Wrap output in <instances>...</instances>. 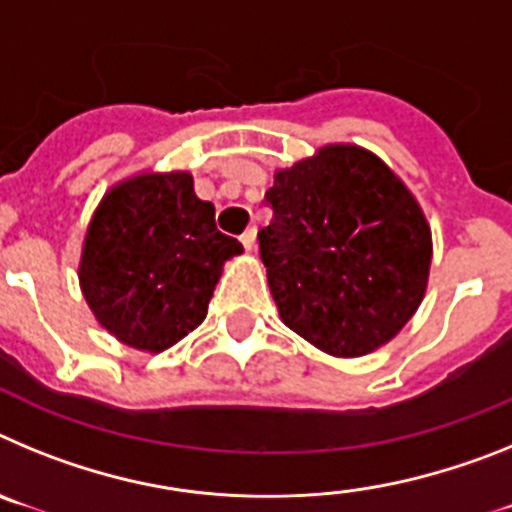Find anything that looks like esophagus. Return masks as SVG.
Here are the masks:
<instances>
[{"label":"esophagus","instance_id":"1","mask_svg":"<svg viewBox=\"0 0 512 512\" xmlns=\"http://www.w3.org/2000/svg\"><path fill=\"white\" fill-rule=\"evenodd\" d=\"M241 243L246 246V251H256V228H248L246 233L241 235Z\"/></svg>","mask_w":512,"mask_h":512}]
</instances>
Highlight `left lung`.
Returning <instances> with one entry per match:
<instances>
[{"mask_svg":"<svg viewBox=\"0 0 512 512\" xmlns=\"http://www.w3.org/2000/svg\"><path fill=\"white\" fill-rule=\"evenodd\" d=\"M259 251L279 318L338 359L384 346L420 307L431 225L400 176L366 148L330 143L274 174Z\"/></svg>","mask_w":512,"mask_h":512,"instance_id":"left-lung-1","label":"left lung"}]
</instances>
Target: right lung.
I'll return each instance as SVG.
<instances>
[{"label":"right lung","mask_w":512,"mask_h":512,"mask_svg":"<svg viewBox=\"0 0 512 512\" xmlns=\"http://www.w3.org/2000/svg\"><path fill=\"white\" fill-rule=\"evenodd\" d=\"M238 253L189 171H143L110 187L94 210L79 284L107 333L161 354L205 320L223 264Z\"/></svg>","instance_id":"add662e5"}]
</instances>
